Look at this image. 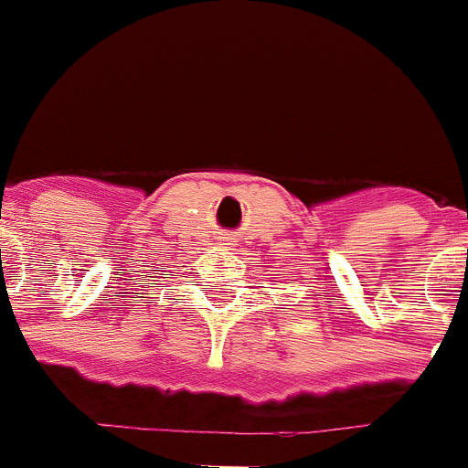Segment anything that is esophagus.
I'll list each match as a JSON object with an SVG mask.
<instances>
[{
    "mask_svg": "<svg viewBox=\"0 0 468 468\" xmlns=\"http://www.w3.org/2000/svg\"><path fill=\"white\" fill-rule=\"evenodd\" d=\"M221 242L223 245H235V238L233 235H221Z\"/></svg>",
    "mask_w": 468,
    "mask_h": 468,
    "instance_id": "esophagus-1",
    "label": "esophagus"
}]
</instances>
